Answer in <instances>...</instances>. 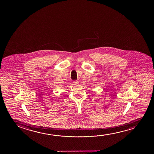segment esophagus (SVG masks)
Returning a JSON list of instances; mask_svg holds the SVG:
<instances>
[{
    "label": "esophagus",
    "mask_w": 154,
    "mask_h": 154,
    "mask_svg": "<svg viewBox=\"0 0 154 154\" xmlns=\"http://www.w3.org/2000/svg\"><path fill=\"white\" fill-rule=\"evenodd\" d=\"M73 83L75 85H77L79 84V82L78 81H74Z\"/></svg>",
    "instance_id": "1"
}]
</instances>
